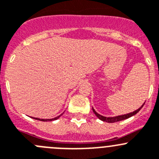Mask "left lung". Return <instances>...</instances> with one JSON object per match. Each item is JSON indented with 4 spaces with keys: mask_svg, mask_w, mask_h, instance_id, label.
<instances>
[{
    "mask_svg": "<svg viewBox=\"0 0 159 159\" xmlns=\"http://www.w3.org/2000/svg\"><path fill=\"white\" fill-rule=\"evenodd\" d=\"M143 105H144V103H143ZM143 105H142L141 107H140V108H139L137 110H136V111H133V112L128 113V114H126V115H122V116H115V117H105V116H101V115L98 114V113L97 112V111H95V110L93 109V108H92V109H93V113H94V114L96 115L97 117H98L99 119H101V121H104V122H111V123H112V122H119V121L124 120V119H128V118L131 117V116H134V115L137 114V113L138 112V111H140V109H141L142 107L143 106Z\"/></svg>",
    "mask_w": 159,
    "mask_h": 159,
    "instance_id": "left-lung-1",
    "label": "left lung"
}]
</instances>
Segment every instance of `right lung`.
Returning <instances> with one entry per match:
<instances>
[{
  "instance_id": "add662e5",
  "label": "right lung",
  "mask_w": 159,
  "mask_h": 159,
  "mask_svg": "<svg viewBox=\"0 0 159 159\" xmlns=\"http://www.w3.org/2000/svg\"><path fill=\"white\" fill-rule=\"evenodd\" d=\"M62 115V114H61ZM61 115H60V116H57V117L54 118V119H38V118H33V119H37V120H40V121H43V122H48V121H54V120H56V119H58V118L60 117V116H61ZM33 118V117H32Z\"/></svg>"
}]
</instances>
